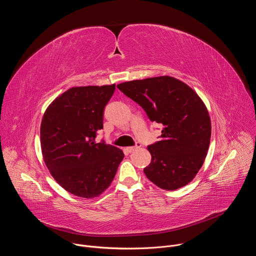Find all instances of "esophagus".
<instances>
[{
    "label": "esophagus",
    "instance_id": "34e87169",
    "mask_svg": "<svg viewBox=\"0 0 256 256\" xmlns=\"http://www.w3.org/2000/svg\"><path fill=\"white\" fill-rule=\"evenodd\" d=\"M140 147V144H138L136 146H134V147H128V148H126V151L128 153H132V152H134V151L138 150Z\"/></svg>",
    "mask_w": 256,
    "mask_h": 256
}]
</instances>
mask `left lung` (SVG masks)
Returning a JSON list of instances; mask_svg holds the SVG:
<instances>
[{
	"label": "left lung",
	"instance_id": "obj_1",
	"mask_svg": "<svg viewBox=\"0 0 256 256\" xmlns=\"http://www.w3.org/2000/svg\"><path fill=\"white\" fill-rule=\"evenodd\" d=\"M118 88L136 102L152 122L163 124L160 140L149 146L151 163L144 169L158 188L175 190L188 184L208 154L212 124L196 92L174 77L124 82Z\"/></svg>",
	"mask_w": 256,
	"mask_h": 256
}]
</instances>
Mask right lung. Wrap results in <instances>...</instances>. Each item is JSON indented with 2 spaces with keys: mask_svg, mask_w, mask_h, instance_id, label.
Wrapping results in <instances>:
<instances>
[{
  "mask_svg": "<svg viewBox=\"0 0 256 256\" xmlns=\"http://www.w3.org/2000/svg\"><path fill=\"white\" fill-rule=\"evenodd\" d=\"M116 84L72 87L46 108L40 126L44 161L68 192L93 198L105 192L116 174L124 152L95 142L103 128V110Z\"/></svg>",
  "mask_w": 256,
  "mask_h": 256,
  "instance_id": "add662e5",
  "label": "right lung"
}]
</instances>
